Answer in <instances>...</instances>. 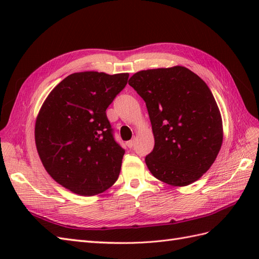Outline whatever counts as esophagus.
Wrapping results in <instances>:
<instances>
[{
    "mask_svg": "<svg viewBox=\"0 0 259 259\" xmlns=\"http://www.w3.org/2000/svg\"><path fill=\"white\" fill-rule=\"evenodd\" d=\"M126 147L128 148H133L134 146H135V140H129V141H126Z\"/></svg>",
    "mask_w": 259,
    "mask_h": 259,
    "instance_id": "1",
    "label": "esophagus"
}]
</instances>
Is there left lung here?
<instances>
[{
	"instance_id": "1",
	"label": "left lung",
	"mask_w": 259,
	"mask_h": 259,
	"mask_svg": "<svg viewBox=\"0 0 259 259\" xmlns=\"http://www.w3.org/2000/svg\"><path fill=\"white\" fill-rule=\"evenodd\" d=\"M129 84L146 102L155 137L145 159L148 169L170 186L195 183L216 160L224 136L221 111L206 82L176 65L139 71Z\"/></svg>"
}]
</instances>
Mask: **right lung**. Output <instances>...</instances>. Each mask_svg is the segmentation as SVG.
I'll return each instance as SVG.
<instances>
[{
    "label": "right lung",
    "mask_w": 259,
    "mask_h": 259,
    "mask_svg": "<svg viewBox=\"0 0 259 259\" xmlns=\"http://www.w3.org/2000/svg\"><path fill=\"white\" fill-rule=\"evenodd\" d=\"M128 78V73H72L54 88L38 111V157L48 174L76 195L101 194L119 177L124 150L113 138L106 110Z\"/></svg>",
    "instance_id": "1"
}]
</instances>
